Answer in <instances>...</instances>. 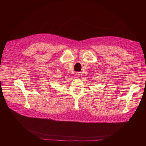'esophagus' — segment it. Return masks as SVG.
Instances as JSON below:
<instances>
[{
	"label": "esophagus",
	"instance_id": "1",
	"mask_svg": "<svg viewBox=\"0 0 146 146\" xmlns=\"http://www.w3.org/2000/svg\"><path fill=\"white\" fill-rule=\"evenodd\" d=\"M76 74L75 76H76V77H79V76H80V75L78 72H76V74Z\"/></svg>",
	"mask_w": 146,
	"mask_h": 146
}]
</instances>
